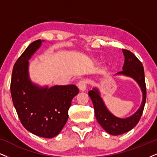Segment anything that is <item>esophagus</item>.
Segmentation results:
<instances>
[{
  "label": "esophagus",
  "mask_w": 157,
  "mask_h": 157,
  "mask_svg": "<svg viewBox=\"0 0 157 157\" xmlns=\"http://www.w3.org/2000/svg\"><path fill=\"white\" fill-rule=\"evenodd\" d=\"M87 85V82L86 80H82L78 83V87L81 91H85Z\"/></svg>",
  "instance_id": "1"
}]
</instances>
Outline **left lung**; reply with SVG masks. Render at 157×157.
Listing matches in <instances>:
<instances>
[{"label":"left lung","instance_id":"8db88e82","mask_svg":"<svg viewBox=\"0 0 157 157\" xmlns=\"http://www.w3.org/2000/svg\"><path fill=\"white\" fill-rule=\"evenodd\" d=\"M122 51L125 57L124 65L123 66V71L118 73V74L132 77L140 86L143 92V101L138 111L132 117L127 119H119L114 117L108 111L97 89L94 88L93 90L88 92L93 103L95 117L98 123L106 132L113 135L123 134L134 128L140 121L146 100V86L142 63L132 52L124 49Z\"/></svg>","mask_w":157,"mask_h":157}]
</instances>
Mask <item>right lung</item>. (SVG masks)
<instances>
[{"label":"right lung","instance_id":"right-lung-1","mask_svg":"<svg viewBox=\"0 0 157 157\" xmlns=\"http://www.w3.org/2000/svg\"><path fill=\"white\" fill-rule=\"evenodd\" d=\"M41 44L32 42L13 65L11 94L22 124L33 134L51 138L60 132L68 119L71 101L78 93L75 85L38 87L28 78V59Z\"/></svg>","mask_w":157,"mask_h":157}]
</instances>
